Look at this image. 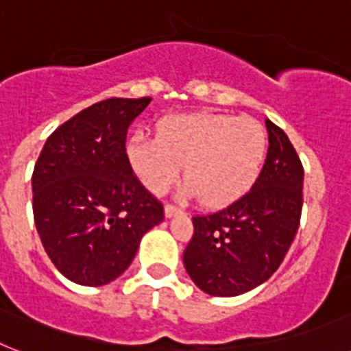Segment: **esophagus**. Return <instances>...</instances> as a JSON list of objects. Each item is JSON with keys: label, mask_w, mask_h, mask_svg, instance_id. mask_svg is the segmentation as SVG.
I'll return each instance as SVG.
<instances>
[{"label": "esophagus", "mask_w": 351, "mask_h": 351, "mask_svg": "<svg viewBox=\"0 0 351 351\" xmlns=\"http://www.w3.org/2000/svg\"><path fill=\"white\" fill-rule=\"evenodd\" d=\"M178 213H182L178 207H175L173 204H166V207H164V215H166V218H171V216L178 215Z\"/></svg>", "instance_id": "obj_1"}]
</instances>
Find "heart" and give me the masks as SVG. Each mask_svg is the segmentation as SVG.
I'll list each match as a JSON object with an SVG mask.
<instances>
[{
	"instance_id": "b5f03b06",
	"label": "heart",
	"mask_w": 351,
	"mask_h": 351,
	"mask_svg": "<svg viewBox=\"0 0 351 351\" xmlns=\"http://www.w3.org/2000/svg\"><path fill=\"white\" fill-rule=\"evenodd\" d=\"M269 138L254 119L232 115H173L158 136L135 133L126 144L131 169L147 191L160 195L185 166L184 195L210 209L234 204L258 182Z\"/></svg>"
}]
</instances>
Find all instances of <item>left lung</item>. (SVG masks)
<instances>
[{
	"label": "left lung",
	"mask_w": 351,
	"mask_h": 351,
	"mask_svg": "<svg viewBox=\"0 0 351 351\" xmlns=\"http://www.w3.org/2000/svg\"><path fill=\"white\" fill-rule=\"evenodd\" d=\"M265 124L269 151L254 187L229 207L193 218L184 267L205 294L232 298L265 283L298 232L303 166L287 133L274 122Z\"/></svg>",
	"instance_id": "obj_1"
}]
</instances>
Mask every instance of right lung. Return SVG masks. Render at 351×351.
Masks as SVG:
<instances>
[{"label":"right lung","mask_w":351,"mask_h":351,"mask_svg":"<svg viewBox=\"0 0 351 351\" xmlns=\"http://www.w3.org/2000/svg\"><path fill=\"white\" fill-rule=\"evenodd\" d=\"M151 102L106 99L48 136L32 175L37 234L64 278L102 287L124 272L164 207L126 156L128 128Z\"/></svg>","instance_id":"1"}]
</instances>
